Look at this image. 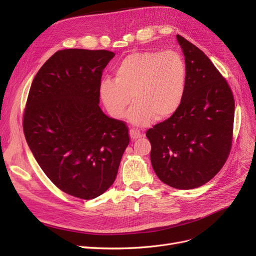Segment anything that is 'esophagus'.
Instances as JSON below:
<instances>
[{
	"mask_svg": "<svg viewBox=\"0 0 256 256\" xmlns=\"http://www.w3.org/2000/svg\"><path fill=\"white\" fill-rule=\"evenodd\" d=\"M130 136L132 139L135 140V139H138V138H140V137H142L144 134L141 133L140 130H136V128H130Z\"/></svg>",
	"mask_w": 256,
	"mask_h": 256,
	"instance_id": "obj_1",
	"label": "esophagus"
}]
</instances>
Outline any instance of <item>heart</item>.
<instances>
[{"label": "heart", "instance_id": "heart-1", "mask_svg": "<svg viewBox=\"0 0 256 256\" xmlns=\"http://www.w3.org/2000/svg\"><path fill=\"white\" fill-rule=\"evenodd\" d=\"M186 88V64L176 50H142L128 54L115 68V79L104 78L100 97L110 115L121 119L134 99L128 119L148 126L171 117L180 108ZM134 97H131V94Z\"/></svg>", "mask_w": 256, "mask_h": 256}]
</instances>
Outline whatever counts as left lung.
Instances as JSON below:
<instances>
[{"label": "left lung", "mask_w": 256, "mask_h": 256, "mask_svg": "<svg viewBox=\"0 0 256 256\" xmlns=\"http://www.w3.org/2000/svg\"><path fill=\"white\" fill-rule=\"evenodd\" d=\"M177 41L186 64V88L178 110L146 130L150 162L166 184L191 190L220 171L229 157L234 97L206 54L184 36Z\"/></svg>", "instance_id": "8db88e82"}]
</instances>
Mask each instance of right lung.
Returning <instances> with one entry per match:
<instances>
[{"label":"right lung","mask_w":256,"mask_h":256,"mask_svg":"<svg viewBox=\"0 0 256 256\" xmlns=\"http://www.w3.org/2000/svg\"><path fill=\"white\" fill-rule=\"evenodd\" d=\"M112 52L63 50L38 72L23 130L36 162L64 193L94 200L114 184L130 144L126 122L100 106L102 72Z\"/></svg>","instance_id":"1"}]
</instances>
